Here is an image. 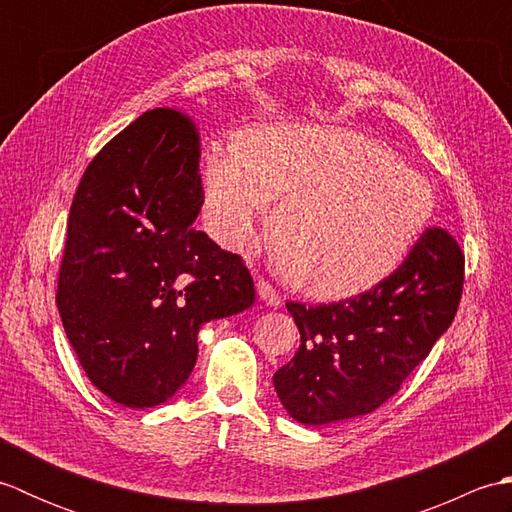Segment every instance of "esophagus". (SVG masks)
Instances as JSON below:
<instances>
[{
  "label": "esophagus",
  "mask_w": 512,
  "mask_h": 512,
  "mask_svg": "<svg viewBox=\"0 0 512 512\" xmlns=\"http://www.w3.org/2000/svg\"><path fill=\"white\" fill-rule=\"evenodd\" d=\"M257 292H259V297H262V301L266 303V306L277 308L279 303H281L279 292H277L273 286H270L266 279H259V281H257Z\"/></svg>",
  "instance_id": "1"
}]
</instances>
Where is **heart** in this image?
I'll return each instance as SVG.
<instances>
[{"label":"heart","instance_id":"obj_1","mask_svg":"<svg viewBox=\"0 0 512 512\" xmlns=\"http://www.w3.org/2000/svg\"><path fill=\"white\" fill-rule=\"evenodd\" d=\"M204 224L242 248L278 202L273 239L290 286L321 299L389 277L433 215L431 184L361 134L279 125L211 140L200 158Z\"/></svg>","mask_w":512,"mask_h":512}]
</instances>
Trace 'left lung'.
Listing matches in <instances>:
<instances>
[{
  "instance_id": "obj_1",
  "label": "left lung",
  "mask_w": 512,
  "mask_h": 512,
  "mask_svg": "<svg viewBox=\"0 0 512 512\" xmlns=\"http://www.w3.org/2000/svg\"><path fill=\"white\" fill-rule=\"evenodd\" d=\"M462 284V248L433 226L394 273L363 295L323 306L288 301L301 343L273 376L281 405L303 424L378 409L449 330Z\"/></svg>"
}]
</instances>
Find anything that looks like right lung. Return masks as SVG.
<instances>
[{
  "mask_svg": "<svg viewBox=\"0 0 512 512\" xmlns=\"http://www.w3.org/2000/svg\"><path fill=\"white\" fill-rule=\"evenodd\" d=\"M200 136L156 107L85 169L68 217L57 308L85 374L125 407H156L187 383L198 330L253 306L242 257L195 231Z\"/></svg>",
  "mask_w": 512,
  "mask_h": 512,
  "instance_id": "right-lung-1",
  "label": "right lung"
}]
</instances>
